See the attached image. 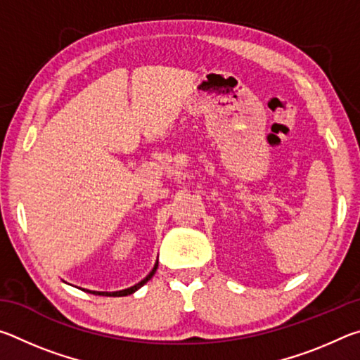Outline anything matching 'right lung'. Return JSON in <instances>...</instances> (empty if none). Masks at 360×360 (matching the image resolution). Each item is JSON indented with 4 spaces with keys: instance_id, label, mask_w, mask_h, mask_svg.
<instances>
[{
    "instance_id": "right-lung-1",
    "label": "right lung",
    "mask_w": 360,
    "mask_h": 360,
    "mask_svg": "<svg viewBox=\"0 0 360 360\" xmlns=\"http://www.w3.org/2000/svg\"><path fill=\"white\" fill-rule=\"evenodd\" d=\"M157 266H158V260L155 262V265H154V268H152V271L149 273L148 276H146L143 281H139L138 284H135V285H131V288H129V289H124V290H117V292H96V290H87V289H82V290H85V292H90V294H95V295H108V297H125V295H130V294H133V292H136L139 288H143V285L149 281V279L154 276V273H155V270H157Z\"/></svg>"
}]
</instances>
